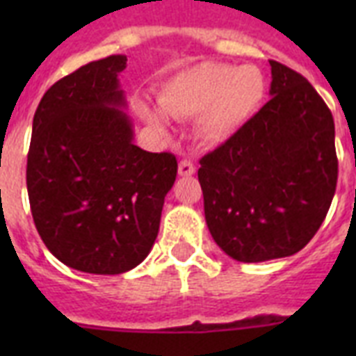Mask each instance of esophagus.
Here are the masks:
<instances>
[{
	"instance_id": "34e87169",
	"label": "esophagus",
	"mask_w": 356,
	"mask_h": 356,
	"mask_svg": "<svg viewBox=\"0 0 356 356\" xmlns=\"http://www.w3.org/2000/svg\"><path fill=\"white\" fill-rule=\"evenodd\" d=\"M195 173V166L190 161H181L179 162V175H183V177H190V175H194Z\"/></svg>"
}]
</instances>
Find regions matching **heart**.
<instances>
[{
	"label": "heart",
	"mask_w": 356,
	"mask_h": 356,
	"mask_svg": "<svg viewBox=\"0 0 356 356\" xmlns=\"http://www.w3.org/2000/svg\"><path fill=\"white\" fill-rule=\"evenodd\" d=\"M266 83L254 66L205 63L173 77L161 94L162 111L173 118H194L195 133L209 145L229 140L248 122L264 99ZM145 122L166 129L162 114L138 105Z\"/></svg>",
	"instance_id": "heart-1"
}]
</instances>
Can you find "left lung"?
<instances>
[{"label": "left lung", "instance_id": "1", "mask_svg": "<svg viewBox=\"0 0 356 356\" xmlns=\"http://www.w3.org/2000/svg\"><path fill=\"white\" fill-rule=\"evenodd\" d=\"M271 99L197 170L214 242L234 260L298 253L337 190L334 120L303 75L270 60Z\"/></svg>", "mask_w": 356, "mask_h": 356}]
</instances>
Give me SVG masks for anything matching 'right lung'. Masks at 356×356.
Listing matches in <instances>:
<instances>
[{"mask_svg":"<svg viewBox=\"0 0 356 356\" xmlns=\"http://www.w3.org/2000/svg\"><path fill=\"white\" fill-rule=\"evenodd\" d=\"M125 66V55H111L57 81L38 103L27 153L42 242L63 264L96 275L125 273L147 257L177 177L175 155L133 144L118 81Z\"/></svg>","mask_w":356,"mask_h":356,"instance_id":"add662e5","label":"right lung"}]
</instances>
